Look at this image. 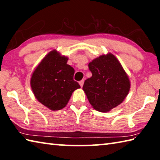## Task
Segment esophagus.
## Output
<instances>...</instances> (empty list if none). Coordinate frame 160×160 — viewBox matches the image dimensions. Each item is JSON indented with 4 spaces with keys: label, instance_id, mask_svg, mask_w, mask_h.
Instances as JSON below:
<instances>
[{
    "label": "esophagus",
    "instance_id": "1",
    "mask_svg": "<svg viewBox=\"0 0 160 160\" xmlns=\"http://www.w3.org/2000/svg\"><path fill=\"white\" fill-rule=\"evenodd\" d=\"M79 84H80V85L81 88H82V87L83 86V84H84V80H80V82H79Z\"/></svg>",
    "mask_w": 160,
    "mask_h": 160
}]
</instances>
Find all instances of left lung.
Listing matches in <instances>:
<instances>
[{"label": "left lung", "mask_w": 160, "mask_h": 160, "mask_svg": "<svg viewBox=\"0 0 160 160\" xmlns=\"http://www.w3.org/2000/svg\"><path fill=\"white\" fill-rule=\"evenodd\" d=\"M88 67L92 75L85 81L83 90L94 109L109 112L128 95L131 88L128 75L110 53L94 59Z\"/></svg>", "instance_id": "left-lung-1"}]
</instances>
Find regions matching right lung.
I'll list each match as a JSON object with an SVG mask.
<instances>
[{
    "label": "right lung",
    "mask_w": 160,
    "mask_h": 160,
    "mask_svg": "<svg viewBox=\"0 0 160 160\" xmlns=\"http://www.w3.org/2000/svg\"><path fill=\"white\" fill-rule=\"evenodd\" d=\"M68 59L57 51H51L32 75L30 84L35 97L52 111L66 107L72 93L80 88L73 80L75 70L67 64Z\"/></svg>",
    "instance_id": "add662e5"
}]
</instances>
